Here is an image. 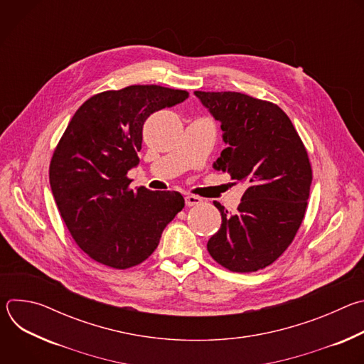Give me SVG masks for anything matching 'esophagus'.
I'll use <instances>...</instances> for the list:
<instances>
[{"mask_svg": "<svg viewBox=\"0 0 364 364\" xmlns=\"http://www.w3.org/2000/svg\"><path fill=\"white\" fill-rule=\"evenodd\" d=\"M203 200L198 197V196H194V194H187L186 196V204L188 205V207H191V205H197V204H200Z\"/></svg>", "mask_w": 364, "mask_h": 364, "instance_id": "esophagus-1", "label": "esophagus"}]
</instances>
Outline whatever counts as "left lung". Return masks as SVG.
Instances as JSON below:
<instances>
[{
    "label": "left lung",
    "mask_w": 364,
    "mask_h": 364,
    "mask_svg": "<svg viewBox=\"0 0 364 364\" xmlns=\"http://www.w3.org/2000/svg\"><path fill=\"white\" fill-rule=\"evenodd\" d=\"M194 95L220 122L228 144L213 167L246 187L235 215L215 201L222 226L207 250L232 272L264 269L287 250L302 223L313 181L306 149L272 102L239 92Z\"/></svg>",
    "instance_id": "1"
}]
</instances>
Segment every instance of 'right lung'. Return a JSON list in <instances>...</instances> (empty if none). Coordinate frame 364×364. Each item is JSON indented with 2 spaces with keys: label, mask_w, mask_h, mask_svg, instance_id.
I'll list each match as a JSON object with an SVG mask.
<instances>
[{
  "label": "right lung",
  "mask_w": 364,
  "mask_h": 364,
  "mask_svg": "<svg viewBox=\"0 0 364 364\" xmlns=\"http://www.w3.org/2000/svg\"><path fill=\"white\" fill-rule=\"evenodd\" d=\"M188 97L159 85H132L89 97L76 111L50 163V187L77 246L115 269L144 262L183 210L178 191L129 188L145 119Z\"/></svg>",
  "instance_id": "add662e5"
}]
</instances>
